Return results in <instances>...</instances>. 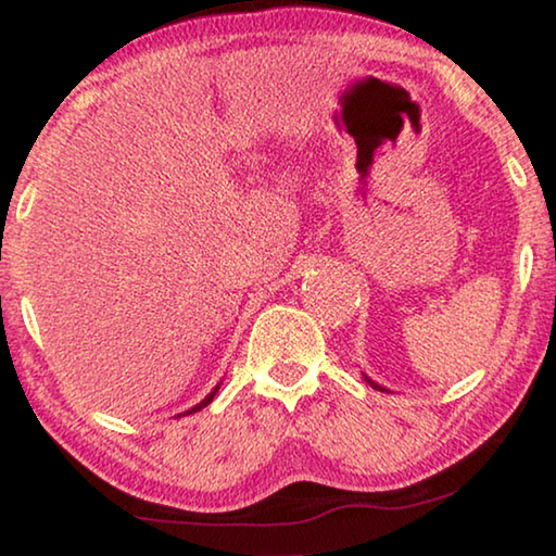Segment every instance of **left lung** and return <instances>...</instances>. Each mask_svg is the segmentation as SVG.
<instances>
[{"label": "left lung", "instance_id": "1", "mask_svg": "<svg viewBox=\"0 0 556 556\" xmlns=\"http://www.w3.org/2000/svg\"><path fill=\"white\" fill-rule=\"evenodd\" d=\"M368 383H371V386H374V389H376V391H383V389H381V386H376V383H374V381H368Z\"/></svg>", "mask_w": 556, "mask_h": 556}]
</instances>
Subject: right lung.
<instances>
[{"label": "right lung", "mask_w": 556, "mask_h": 556, "mask_svg": "<svg viewBox=\"0 0 556 556\" xmlns=\"http://www.w3.org/2000/svg\"><path fill=\"white\" fill-rule=\"evenodd\" d=\"M217 389H219V386H217ZM217 389H215L213 393H210L205 401H202L200 405H195V408H192V410H188V413H195V410H202V408H205V405H207V403H213V399H215V393H217Z\"/></svg>", "instance_id": "add662e5"}]
</instances>
